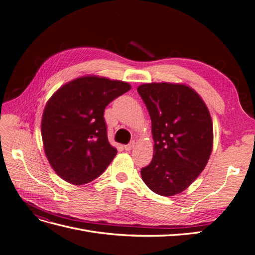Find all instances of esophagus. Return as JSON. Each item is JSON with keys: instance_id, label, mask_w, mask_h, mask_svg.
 <instances>
[{"instance_id": "esophagus-1", "label": "esophagus", "mask_w": 255, "mask_h": 255, "mask_svg": "<svg viewBox=\"0 0 255 255\" xmlns=\"http://www.w3.org/2000/svg\"><path fill=\"white\" fill-rule=\"evenodd\" d=\"M134 146H135V142H130V143L125 145V150L126 151H130V150L134 148Z\"/></svg>"}]
</instances>
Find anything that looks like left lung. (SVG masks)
<instances>
[{
    "label": "left lung",
    "mask_w": 255,
    "mask_h": 255,
    "mask_svg": "<svg viewBox=\"0 0 255 255\" xmlns=\"http://www.w3.org/2000/svg\"><path fill=\"white\" fill-rule=\"evenodd\" d=\"M138 94L149 112L153 158L141 169L144 184L164 197L180 194L203 171L213 150V121L206 104L185 84L145 83Z\"/></svg>",
    "instance_id": "8db88e82"
}]
</instances>
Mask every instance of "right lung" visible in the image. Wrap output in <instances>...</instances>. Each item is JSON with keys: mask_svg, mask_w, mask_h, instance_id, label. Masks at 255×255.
Masks as SVG:
<instances>
[{"mask_svg": "<svg viewBox=\"0 0 255 255\" xmlns=\"http://www.w3.org/2000/svg\"><path fill=\"white\" fill-rule=\"evenodd\" d=\"M130 89L127 82L85 75L58 88L41 120L43 149L53 170L73 185L101 175L117 154L110 143L104 110Z\"/></svg>", "mask_w": 255, "mask_h": 255, "instance_id": "obj_1", "label": "right lung"}]
</instances>
